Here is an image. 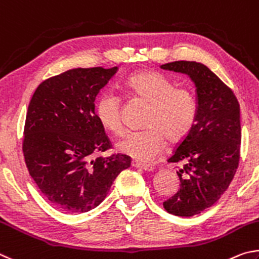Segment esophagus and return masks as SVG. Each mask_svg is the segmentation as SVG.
Wrapping results in <instances>:
<instances>
[{
	"label": "esophagus",
	"mask_w": 259,
	"mask_h": 259,
	"mask_svg": "<svg viewBox=\"0 0 259 259\" xmlns=\"http://www.w3.org/2000/svg\"><path fill=\"white\" fill-rule=\"evenodd\" d=\"M132 166L135 167V168H140V169H143V170H146V171L153 170V167L151 165L142 164V162H140V161H132Z\"/></svg>",
	"instance_id": "1"
}]
</instances>
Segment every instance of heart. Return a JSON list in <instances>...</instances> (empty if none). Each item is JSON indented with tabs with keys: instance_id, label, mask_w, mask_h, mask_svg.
<instances>
[{
	"instance_id": "heart-1",
	"label": "heart",
	"mask_w": 259,
	"mask_h": 259,
	"mask_svg": "<svg viewBox=\"0 0 259 259\" xmlns=\"http://www.w3.org/2000/svg\"><path fill=\"white\" fill-rule=\"evenodd\" d=\"M130 97L149 103L142 131L126 133L116 142V150L139 161H151L170 142L183 140L192 130L197 117L193 93L175 83L161 72L143 70L135 72L121 83ZM97 117L104 130L113 134L122 131L120 98L113 91L103 92L95 107Z\"/></svg>"
}]
</instances>
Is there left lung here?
I'll list each match as a JSON object with an SVG mask.
<instances>
[{"label":"left lung","mask_w":259,"mask_h":259,"mask_svg":"<svg viewBox=\"0 0 259 259\" xmlns=\"http://www.w3.org/2000/svg\"><path fill=\"white\" fill-rule=\"evenodd\" d=\"M160 68L188 75L196 88V121L168 159L184 162L176 171L181 188L164 202L169 214L190 217L214 205L233 180L241 143L240 106L232 91L203 63L175 61Z\"/></svg>","instance_id":"left-lung-1"}]
</instances>
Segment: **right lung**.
I'll list each match as a JSON object with an SVG mask.
<instances>
[{
  "label": "right lung",
  "mask_w": 259,
  "mask_h": 259,
  "mask_svg": "<svg viewBox=\"0 0 259 259\" xmlns=\"http://www.w3.org/2000/svg\"><path fill=\"white\" fill-rule=\"evenodd\" d=\"M117 71L118 67L67 70L39 84L30 100L22 144L26 166L43 196L60 210L93 209L131 166L124 155L92 159L110 148L94 101Z\"/></svg>",
  "instance_id": "right-lung-1"
}]
</instances>
